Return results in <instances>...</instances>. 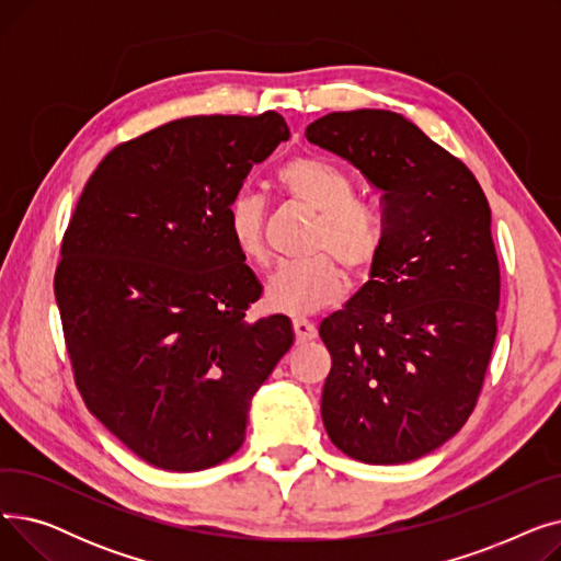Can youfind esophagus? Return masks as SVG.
<instances>
[{"label": "esophagus", "instance_id": "1", "mask_svg": "<svg viewBox=\"0 0 561 561\" xmlns=\"http://www.w3.org/2000/svg\"><path fill=\"white\" fill-rule=\"evenodd\" d=\"M293 330H296V341L298 343H307V341H313L316 339V325L311 320H305V318H296L293 320Z\"/></svg>", "mask_w": 561, "mask_h": 561}]
</instances>
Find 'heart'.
<instances>
[{"label":"heart","mask_w":561,"mask_h":561,"mask_svg":"<svg viewBox=\"0 0 561 561\" xmlns=\"http://www.w3.org/2000/svg\"><path fill=\"white\" fill-rule=\"evenodd\" d=\"M277 182L302 209L318 216L311 236V252L302 263H286L265 284V302L286 316H309L336 305L345 293V273L366 275L381 248V229L375 214L357 202L350 176L313 157H296L279 168ZM263 199L256 193L239 191L227 206V231L245 261H265ZM335 259L332 260L329 254Z\"/></svg>","instance_id":"b5f03b06"}]
</instances>
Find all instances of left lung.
<instances>
[{"label":"left lung","mask_w":561,"mask_h":561,"mask_svg":"<svg viewBox=\"0 0 561 561\" xmlns=\"http://www.w3.org/2000/svg\"><path fill=\"white\" fill-rule=\"evenodd\" d=\"M307 140L355 165L385 206L370 279L318 328L332 355L322 423L352 459L414 461L461 430L482 391L500 302L489 202L400 113L322 115Z\"/></svg>","instance_id":"left-lung-1"}]
</instances>
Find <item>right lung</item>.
<instances>
[{
	"instance_id": "add662e5",
	"label": "right lung",
	"mask_w": 561,
	"mask_h": 561,
	"mask_svg": "<svg viewBox=\"0 0 561 561\" xmlns=\"http://www.w3.org/2000/svg\"><path fill=\"white\" fill-rule=\"evenodd\" d=\"M288 136L275 111L182 117L117 145L77 202L54 277L77 389L157 468L239 450L296 339L286 316L245 318L263 288L227 231L229 199Z\"/></svg>"
}]
</instances>
